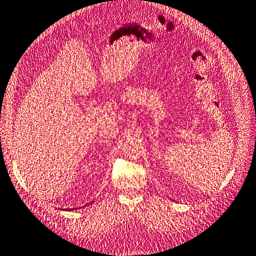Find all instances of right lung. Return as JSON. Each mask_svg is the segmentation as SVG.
<instances>
[{"mask_svg": "<svg viewBox=\"0 0 256 256\" xmlns=\"http://www.w3.org/2000/svg\"><path fill=\"white\" fill-rule=\"evenodd\" d=\"M68 210H70V208H68ZM72 210H73V208H72Z\"/></svg>", "mask_w": 256, "mask_h": 256, "instance_id": "1", "label": "right lung"}]
</instances>
